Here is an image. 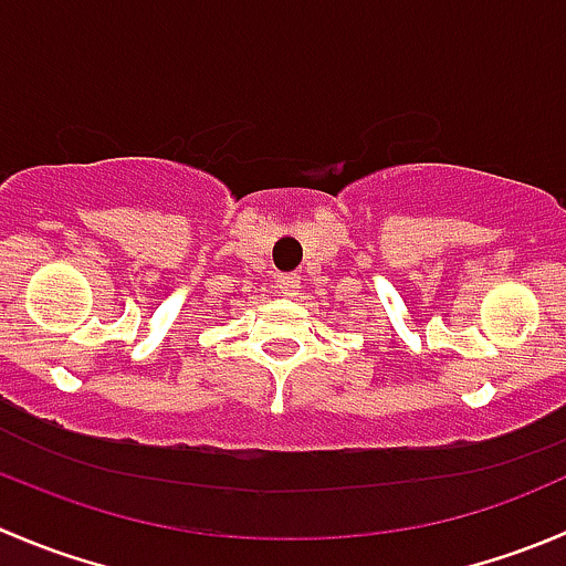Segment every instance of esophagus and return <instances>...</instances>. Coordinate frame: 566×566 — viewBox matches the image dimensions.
<instances>
[{
  "instance_id": "obj_1",
  "label": "esophagus",
  "mask_w": 566,
  "mask_h": 566,
  "mask_svg": "<svg viewBox=\"0 0 566 566\" xmlns=\"http://www.w3.org/2000/svg\"><path fill=\"white\" fill-rule=\"evenodd\" d=\"M276 287H279V293L282 295H295L301 290V279L295 276V273H282V276L276 279Z\"/></svg>"
}]
</instances>
